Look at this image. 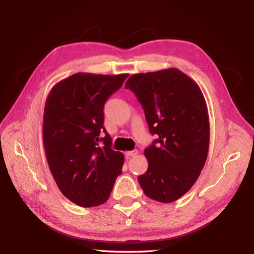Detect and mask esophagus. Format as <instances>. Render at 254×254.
Here are the masks:
<instances>
[{"instance_id":"obj_1","label":"esophagus","mask_w":254,"mask_h":254,"mask_svg":"<svg viewBox=\"0 0 254 254\" xmlns=\"http://www.w3.org/2000/svg\"><path fill=\"white\" fill-rule=\"evenodd\" d=\"M137 155V150H131V151H126V157H135Z\"/></svg>"}]
</instances>
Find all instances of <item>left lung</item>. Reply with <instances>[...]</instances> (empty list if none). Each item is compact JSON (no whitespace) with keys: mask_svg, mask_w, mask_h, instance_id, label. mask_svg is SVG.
<instances>
[{"mask_svg":"<svg viewBox=\"0 0 254 254\" xmlns=\"http://www.w3.org/2000/svg\"><path fill=\"white\" fill-rule=\"evenodd\" d=\"M130 89L141 103L151 134L158 139L144 150L148 161L137 177L144 194L168 203L188 193L209 152L210 122L198 84L176 67L133 74Z\"/></svg>","mask_w":254,"mask_h":254,"instance_id":"obj_1","label":"left lung"}]
</instances>
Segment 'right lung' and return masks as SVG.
<instances>
[{
    "label": "right lung",
    "instance_id": "right-lung-1",
    "mask_svg": "<svg viewBox=\"0 0 254 254\" xmlns=\"http://www.w3.org/2000/svg\"><path fill=\"white\" fill-rule=\"evenodd\" d=\"M127 77L76 73L57 82L45 102L42 134L50 171L61 193L79 206L105 203L122 172L124 155L111 148L104 105Z\"/></svg>",
    "mask_w": 254,
    "mask_h": 254
}]
</instances>
